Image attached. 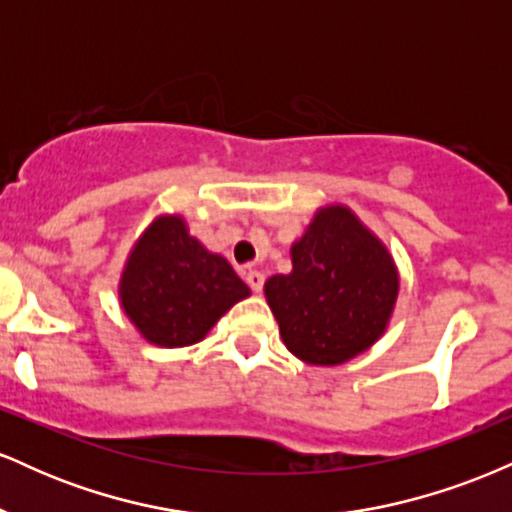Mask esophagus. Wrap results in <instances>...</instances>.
<instances>
[{"label":"esophagus","mask_w":512,"mask_h":512,"mask_svg":"<svg viewBox=\"0 0 512 512\" xmlns=\"http://www.w3.org/2000/svg\"><path fill=\"white\" fill-rule=\"evenodd\" d=\"M245 281H248V286L252 291L260 293L264 286V274L260 272V269H248V272H245Z\"/></svg>","instance_id":"1"}]
</instances>
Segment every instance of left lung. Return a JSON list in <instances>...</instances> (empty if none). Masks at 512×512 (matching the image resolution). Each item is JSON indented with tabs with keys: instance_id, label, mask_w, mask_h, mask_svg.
<instances>
[{
	"instance_id": "obj_1",
	"label": "left lung",
	"mask_w": 512,
	"mask_h": 512,
	"mask_svg": "<svg viewBox=\"0 0 512 512\" xmlns=\"http://www.w3.org/2000/svg\"><path fill=\"white\" fill-rule=\"evenodd\" d=\"M293 272L264 284L281 339L313 366H337L378 342L395 308L390 252L346 207L315 214L291 248Z\"/></svg>"
}]
</instances>
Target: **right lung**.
I'll return each instance as SVG.
<instances>
[{
	"label": "right lung",
	"instance_id": "add662e5",
	"mask_svg": "<svg viewBox=\"0 0 512 512\" xmlns=\"http://www.w3.org/2000/svg\"><path fill=\"white\" fill-rule=\"evenodd\" d=\"M250 296L233 267L187 233L180 216H161L139 238L122 274L120 298L146 342L187 346L207 337L233 303Z\"/></svg>",
	"mask_w": 512,
	"mask_h": 512
}]
</instances>
